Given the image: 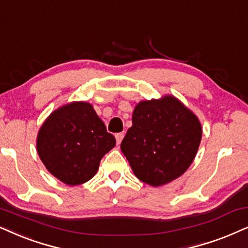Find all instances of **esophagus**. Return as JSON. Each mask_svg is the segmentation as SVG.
Here are the masks:
<instances>
[{
	"label": "esophagus",
	"mask_w": 248,
	"mask_h": 248,
	"mask_svg": "<svg viewBox=\"0 0 248 248\" xmlns=\"http://www.w3.org/2000/svg\"><path fill=\"white\" fill-rule=\"evenodd\" d=\"M115 138H116L117 144H120L122 142V140H123V138H124V133H117L116 136H115Z\"/></svg>",
	"instance_id": "esophagus-1"
}]
</instances>
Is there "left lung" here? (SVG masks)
<instances>
[{
    "mask_svg": "<svg viewBox=\"0 0 248 248\" xmlns=\"http://www.w3.org/2000/svg\"><path fill=\"white\" fill-rule=\"evenodd\" d=\"M202 140L197 116L172 95L141 101L121 149L139 180L166 185L188 170Z\"/></svg>",
    "mask_w": 248,
    "mask_h": 248,
    "instance_id": "left-lung-1",
    "label": "left lung"
}]
</instances>
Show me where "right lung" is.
<instances>
[{"label":"right lung","instance_id":"right-lung-1","mask_svg":"<svg viewBox=\"0 0 248 248\" xmlns=\"http://www.w3.org/2000/svg\"><path fill=\"white\" fill-rule=\"evenodd\" d=\"M116 140L88 102H70L54 110L40 128L38 156L51 174L68 186L82 185L98 171Z\"/></svg>","mask_w":248,"mask_h":248}]
</instances>
